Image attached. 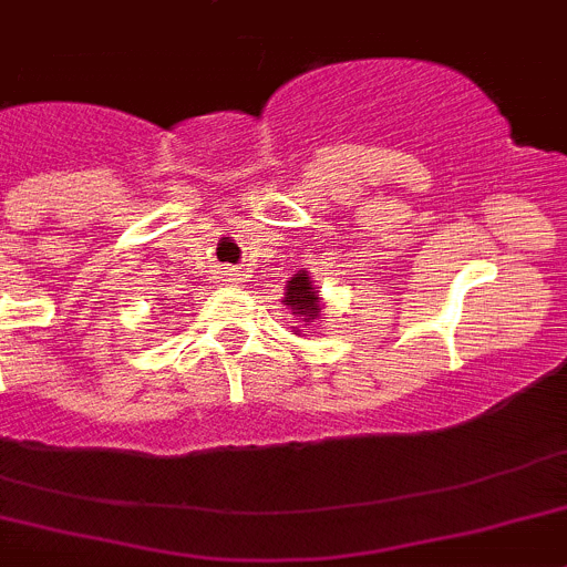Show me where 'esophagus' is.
<instances>
[{"instance_id": "34e87169", "label": "esophagus", "mask_w": 567, "mask_h": 567, "mask_svg": "<svg viewBox=\"0 0 567 567\" xmlns=\"http://www.w3.org/2000/svg\"><path fill=\"white\" fill-rule=\"evenodd\" d=\"M225 278H228L230 284H236V280H239V269H234V267H225Z\"/></svg>"}]
</instances>
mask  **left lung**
<instances>
[{"mask_svg":"<svg viewBox=\"0 0 567 567\" xmlns=\"http://www.w3.org/2000/svg\"><path fill=\"white\" fill-rule=\"evenodd\" d=\"M284 303L292 306V311L298 317H303V322L317 320V315H320V298H317V289L309 280V275L298 272L292 280H287V298H284Z\"/></svg>","mask_w":567,"mask_h":567,"instance_id":"obj_1","label":"left lung"}]
</instances>
